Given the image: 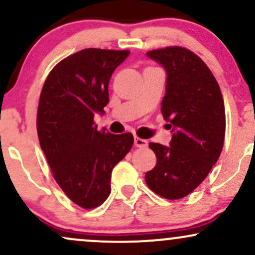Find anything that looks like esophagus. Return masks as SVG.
Listing matches in <instances>:
<instances>
[{"label": "esophagus", "mask_w": 255, "mask_h": 255, "mask_svg": "<svg viewBox=\"0 0 255 255\" xmlns=\"http://www.w3.org/2000/svg\"><path fill=\"white\" fill-rule=\"evenodd\" d=\"M134 145H135L136 147H146V146L148 145V141L145 139H141V137L134 136Z\"/></svg>", "instance_id": "obj_1"}]
</instances>
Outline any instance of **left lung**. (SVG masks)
<instances>
[{"label":"left lung","instance_id":"left-lung-1","mask_svg":"<svg viewBox=\"0 0 255 255\" xmlns=\"http://www.w3.org/2000/svg\"><path fill=\"white\" fill-rule=\"evenodd\" d=\"M166 73L160 111L169 122V146L151 142L157 164L146 172L148 188L165 199H181L206 178L224 144L225 110L215 77L194 52L169 46L146 52Z\"/></svg>","mask_w":255,"mask_h":255}]
</instances>
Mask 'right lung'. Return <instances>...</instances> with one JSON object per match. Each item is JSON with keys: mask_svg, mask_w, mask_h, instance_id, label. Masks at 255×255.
Instances as JSON below:
<instances>
[{"mask_svg": "<svg viewBox=\"0 0 255 255\" xmlns=\"http://www.w3.org/2000/svg\"><path fill=\"white\" fill-rule=\"evenodd\" d=\"M128 50L84 49L55 67L44 83L37 131L54 178L73 203L95 209L111 192V171L133 146L130 133L97 129L109 103V81Z\"/></svg>", "mask_w": 255, "mask_h": 255, "instance_id": "add662e5", "label": "right lung"}]
</instances>
